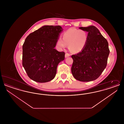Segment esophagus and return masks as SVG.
Wrapping results in <instances>:
<instances>
[{
    "mask_svg": "<svg viewBox=\"0 0 124 124\" xmlns=\"http://www.w3.org/2000/svg\"><path fill=\"white\" fill-rule=\"evenodd\" d=\"M70 55L69 54L67 53H65V58H68V57H70Z\"/></svg>",
    "mask_w": 124,
    "mask_h": 124,
    "instance_id": "obj_1",
    "label": "esophagus"
}]
</instances>
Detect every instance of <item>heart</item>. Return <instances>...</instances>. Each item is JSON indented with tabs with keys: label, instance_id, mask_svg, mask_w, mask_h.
Segmentation results:
<instances>
[{
	"label": "heart",
	"instance_id": "1",
	"mask_svg": "<svg viewBox=\"0 0 124 124\" xmlns=\"http://www.w3.org/2000/svg\"><path fill=\"white\" fill-rule=\"evenodd\" d=\"M62 36L63 39L59 38L57 40V46L61 49L69 46V49L73 53L81 52L88 41V34L86 31L74 28L67 30Z\"/></svg>",
	"mask_w": 124,
	"mask_h": 124
}]
</instances>
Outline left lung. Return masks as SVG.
<instances>
[{
	"label": "left lung",
	"mask_w": 124,
	"mask_h": 124,
	"mask_svg": "<svg viewBox=\"0 0 124 124\" xmlns=\"http://www.w3.org/2000/svg\"><path fill=\"white\" fill-rule=\"evenodd\" d=\"M79 29L88 32V41L81 52L71 56L73 62L71 71L78 80L91 81L100 77L106 67L110 53L108 43L93 25Z\"/></svg>",
	"instance_id": "obj_1"
}]
</instances>
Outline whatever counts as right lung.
Here are the masks:
<instances>
[{"label":"right lung","mask_w":124,"mask_h":124,"mask_svg":"<svg viewBox=\"0 0 124 124\" xmlns=\"http://www.w3.org/2000/svg\"><path fill=\"white\" fill-rule=\"evenodd\" d=\"M63 31L59 25H44L25 39L22 65L32 80L47 82L55 77L58 65L65 59V53L55 49Z\"/></svg>","instance_id":"1"}]
</instances>
